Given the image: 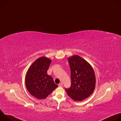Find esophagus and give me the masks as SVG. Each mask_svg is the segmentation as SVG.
Here are the masks:
<instances>
[{"mask_svg":"<svg viewBox=\"0 0 121 121\" xmlns=\"http://www.w3.org/2000/svg\"><path fill=\"white\" fill-rule=\"evenodd\" d=\"M62 86H63V83H59V84H58V86H59V87H62Z\"/></svg>","mask_w":121,"mask_h":121,"instance_id":"1","label":"esophagus"}]
</instances>
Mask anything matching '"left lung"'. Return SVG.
<instances>
[{
    "label": "left lung",
    "instance_id": "1",
    "mask_svg": "<svg viewBox=\"0 0 121 121\" xmlns=\"http://www.w3.org/2000/svg\"><path fill=\"white\" fill-rule=\"evenodd\" d=\"M71 70V87L65 89L68 96L75 101H81L93 92L96 77L93 67L78 55L68 58Z\"/></svg>",
    "mask_w": 121,
    "mask_h": 121
}]
</instances>
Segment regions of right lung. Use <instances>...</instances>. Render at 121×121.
Wrapping results in <instances>:
<instances>
[{
	"instance_id": "right-lung-1",
	"label": "right lung",
	"mask_w": 121,
	"mask_h": 121,
	"mask_svg": "<svg viewBox=\"0 0 121 121\" xmlns=\"http://www.w3.org/2000/svg\"><path fill=\"white\" fill-rule=\"evenodd\" d=\"M52 60L45 56L38 58L29 67L25 77V85L33 97L45 99L58 86L47 71Z\"/></svg>"
}]
</instances>
